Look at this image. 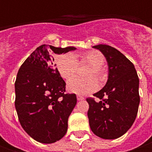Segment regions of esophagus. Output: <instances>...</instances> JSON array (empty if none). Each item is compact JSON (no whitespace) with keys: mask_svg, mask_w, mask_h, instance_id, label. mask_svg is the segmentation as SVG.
Returning a JSON list of instances; mask_svg holds the SVG:
<instances>
[{"mask_svg":"<svg viewBox=\"0 0 152 152\" xmlns=\"http://www.w3.org/2000/svg\"><path fill=\"white\" fill-rule=\"evenodd\" d=\"M84 99H85V98H84L83 96H77V100H78V101H83Z\"/></svg>","mask_w":152,"mask_h":152,"instance_id":"obj_1","label":"esophagus"}]
</instances>
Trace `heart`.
<instances>
[{
    "label": "heart",
    "instance_id": "obj_1",
    "mask_svg": "<svg viewBox=\"0 0 152 152\" xmlns=\"http://www.w3.org/2000/svg\"><path fill=\"white\" fill-rule=\"evenodd\" d=\"M81 59L82 61L88 62L91 65V68L89 69L86 74L87 77L90 78L85 79L78 77L73 78L67 82V91L72 93L85 96L97 90L98 83L95 77L98 80H103L104 79V72L102 67L105 62V58L100 51L91 50L84 53L81 56ZM78 66L79 62L77 57L72 53L60 56L56 60L58 73L64 79L72 78L77 72Z\"/></svg>",
    "mask_w": 152,
    "mask_h": 152
}]
</instances>
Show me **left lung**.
Returning <instances> with one entry per match:
<instances>
[{
    "label": "left lung",
    "mask_w": 152,
    "mask_h": 152,
    "mask_svg": "<svg viewBox=\"0 0 152 152\" xmlns=\"http://www.w3.org/2000/svg\"><path fill=\"white\" fill-rule=\"evenodd\" d=\"M107 61L106 85L88 98V118L92 132L98 137L114 140L121 137L133 125L140 104L139 78L134 64L119 50L107 45H97Z\"/></svg>",
    "instance_id": "8db88e82"
}]
</instances>
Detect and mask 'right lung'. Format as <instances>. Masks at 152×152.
<instances>
[{
    "label": "right lung",
    "instance_id": "1",
    "mask_svg": "<svg viewBox=\"0 0 152 152\" xmlns=\"http://www.w3.org/2000/svg\"><path fill=\"white\" fill-rule=\"evenodd\" d=\"M42 45L19 68L15 82V107L21 126L34 140L51 144L67 130V120L77 103L75 94H65L66 83L53 64L54 54L75 50Z\"/></svg>",
    "mask_w": 152,
    "mask_h": 152
}]
</instances>
